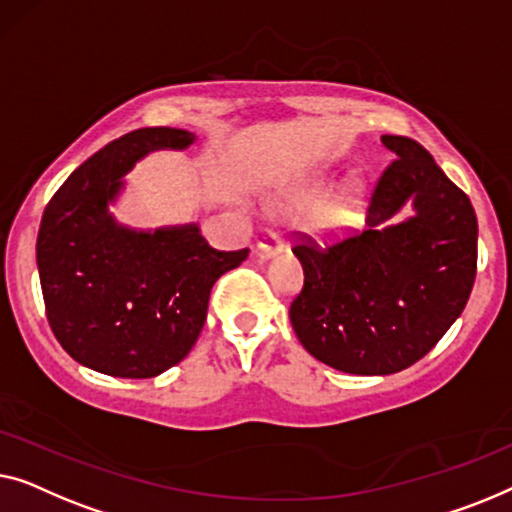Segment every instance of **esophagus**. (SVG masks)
<instances>
[{"label": "esophagus", "mask_w": 512, "mask_h": 512, "mask_svg": "<svg viewBox=\"0 0 512 512\" xmlns=\"http://www.w3.org/2000/svg\"><path fill=\"white\" fill-rule=\"evenodd\" d=\"M257 248H259V255H262V257L276 255L278 250L283 248V236H280L278 232H266L262 236V241L257 243Z\"/></svg>", "instance_id": "1"}]
</instances>
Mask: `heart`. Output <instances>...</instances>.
<instances>
[{
    "label": "heart",
    "instance_id": "heart-1",
    "mask_svg": "<svg viewBox=\"0 0 512 512\" xmlns=\"http://www.w3.org/2000/svg\"><path fill=\"white\" fill-rule=\"evenodd\" d=\"M355 199H357V194H355V187H352V190H348V194H345V197L338 201L334 208H331V213L327 218V227L345 225V222H348V218H350V208L355 206Z\"/></svg>",
    "mask_w": 512,
    "mask_h": 512
}]
</instances>
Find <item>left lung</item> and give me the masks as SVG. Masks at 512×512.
Wrapping results in <instances>:
<instances>
[{"instance_id":"8db88e82","label":"left lung","mask_w":512,"mask_h":512,"mask_svg":"<svg viewBox=\"0 0 512 512\" xmlns=\"http://www.w3.org/2000/svg\"><path fill=\"white\" fill-rule=\"evenodd\" d=\"M394 155L369 199V229L320 243L294 232L304 287L290 304L294 334L315 359L357 376L420 362L471 297L478 220L471 199L420 143L383 136ZM408 198L416 218L385 226Z\"/></svg>"}]
</instances>
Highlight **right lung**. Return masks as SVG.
<instances>
[{
    "instance_id": "1",
    "label": "right lung",
    "mask_w": 512,
    "mask_h": 512,
    "mask_svg": "<svg viewBox=\"0 0 512 512\" xmlns=\"http://www.w3.org/2000/svg\"><path fill=\"white\" fill-rule=\"evenodd\" d=\"M192 132L141 127L88 157L43 211L37 266L53 334L76 362L115 378H153L185 359L204 329L208 297L248 248L225 253L199 227L132 232L109 201L155 148H187Z\"/></svg>"
}]
</instances>
